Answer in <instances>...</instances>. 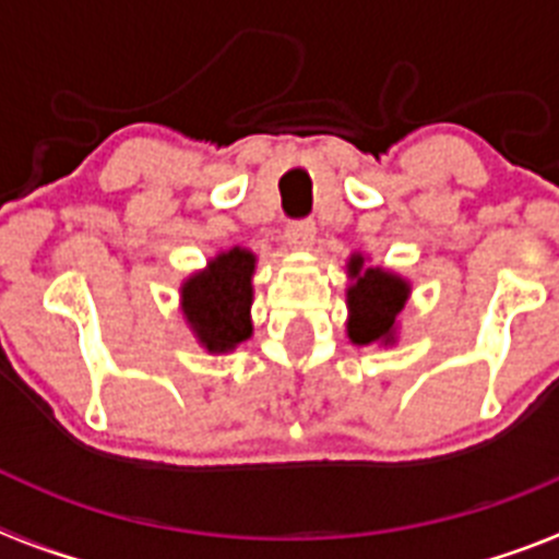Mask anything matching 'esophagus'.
I'll use <instances>...</instances> for the list:
<instances>
[{"label": "esophagus", "mask_w": 559, "mask_h": 559, "mask_svg": "<svg viewBox=\"0 0 559 559\" xmlns=\"http://www.w3.org/2000/svg\"><path fill=\"white\" fill-rule=\"evenodd\" d=\"M313 237H316V224L310 218L290 221V224L285 226V240H288L294 249H308V246L313 243Z\"/></svg>", "instance_id": "obj_1"}]
</instances>
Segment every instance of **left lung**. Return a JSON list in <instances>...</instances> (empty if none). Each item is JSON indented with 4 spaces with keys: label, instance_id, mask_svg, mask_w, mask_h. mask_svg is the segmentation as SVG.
<instances>
[{
    "label": "left lung",
    "instance_id": "1",
    "mask_svg": "<svg viewBox=\"0 0 559 559\" xmlns=\"http://www.w3.org/2000/svg\"><path fill=\"white\" fill-rule=\"evenodd\" d=\"M349 276H355V285L347 290L349 338L355 344H372L380 338L392 341L394 319L406 305L408 285L400 276L380 269L364 271L360 254L349 260Z\"/></svg>",
    "mask_w": 559,
    "mask_h": 559
}]
</instances>
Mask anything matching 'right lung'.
<instances>
[{
  "instance_id": "1",
  "label": "right lung",
  "mask_w": 559,
  "mask_h": 559,
  "mask_svg": "<svg viewBox=\"0 0 559 559\" xmlns=\"http://www.w3.org/2000/svg\"><path fill=\"white\" fill-rule=\"evenodd\" d=\"M251 274L254 254L231 249L181 288L187 322L210 353H226L251 335Z\"/></svg>"
}]
</instances>
